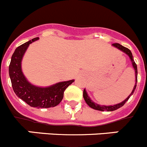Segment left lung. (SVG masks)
<instances>
[{
	"mask_svg": "<svg viewBox=\"0 0 147 147\" xmlns=\"http://www.w3.org/2000/svg\"><path fill=\"white\" fill-rule=\"evenodd\" d=\"M113 45L114 46V47H117V48H118V49H119V50H121V51H123V53H125L126 54V55H128V56H129L130 59H131V62H132L133 67H134V70H135L136 83H135V86H134V89H133V91H132V92H131V94H130V95L128 96V97H127V98L125 99V100H124V101H123L122 102L119 103V104L114 105H110V106L100 105L96 104V103H94L93 101H92V100H91L90 98H89V96H88L87 93H86V91L85 90V89H84L83 97H84V99L85 102H86V104H87L89 106V107H92V108L94 109V110H100V111H105V110H106V111H113V110H118V108H120V107H122V106H123L124 104H125V103L126 102V101H128V99L130 98L131 95H132L133 94H134V91H135V89H136V84H137V74H138L137 65H136V64L135 61H134V57H133L132 53H131V50H130L128 48H127V47H123V46L121 45L118 44V43H114V44H113Z\"/></svg>",
	"mask_w": 147,
	"mask_h": 147,
	"instance_id": "8db88e82",
	"label": "left lung"
}]
</instances>
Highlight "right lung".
<instances>
[{
  "label": "right lung",
  "instance_id": "add662e5",
  "mask_svg": "<svg viewBox=\"0 0 147 147\" xmlns=\"http://www.w3.org/2000/svg\"><path fill=\"white\" fill-rule=\"evenodd\" d=\"M38 39L35 37L15 50L8 68L9 76L15 94L26 104L37 108L53 107L61 102L64 91L74 80L61 82L48 87L34 86L26 80L22 71V60L29 44Z\"/></svg>",
  "mask_w": 147,
  "mask_h": 147
}]
</instances>
